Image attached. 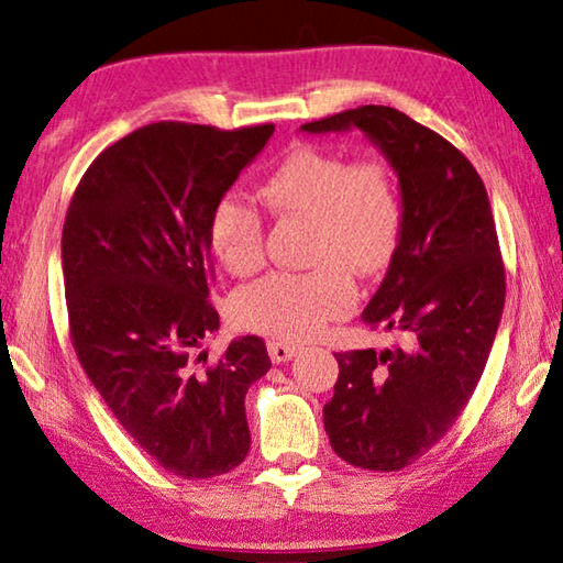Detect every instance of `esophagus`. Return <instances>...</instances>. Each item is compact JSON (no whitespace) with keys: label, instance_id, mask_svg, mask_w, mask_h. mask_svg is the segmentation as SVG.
<instances>
[{"label":"esophagus","instance_id":"obj_1","mask_svg":"<svg viewBox=\"0 0 563 563\" xmlns=\"http://www.w3.org/2000/svg\"><path fill=\"white\" fill-rule=\"evenodd\" d=\"M268 355L275 365H283V362H290L295 355H298V347L290 345V342H283V340H271Z\"/></svg>","mask_w":563,"mask_h":563}]
</instances>
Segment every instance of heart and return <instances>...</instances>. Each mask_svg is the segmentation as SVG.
<instances>
[{
  "instance_id": "obj_1",
  "label": "heart",
  "mask_w": 563,
  "mask_h": 563,
  "mask_svg": "<svg viewBox=\"0 0 563 563\" xmlns=\"http://www.w3.org/2000/svg\"><path fill=\"white\" fill-rule=\"evenodd\" d=\"M261 196L278 216L310 218L308 273H271L235 295V318L245 328L283 340H310L355 305L352 273L375 275L393 261L405 225L399 186L385 161L352 164L335 151L295 146ZM208 243L231 275L263 265V218L243 198H218L208 218Z\"/></svg>"
}]
</instances>
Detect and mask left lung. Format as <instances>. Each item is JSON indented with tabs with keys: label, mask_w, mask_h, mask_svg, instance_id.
Returning <instances> with one entry per match:
<instances>
[{
	"label": "left lung",
	"mask_w": 563,
	"mask_h": 563,
	"mask_svg": "<svg viewBox=\"0 0 563 563\" xmlns=\"http://www.w3.org/2000/svg\"><path fill=\"white\" fill-rule=\"evenodd\" d=\"M352 129L393 166L405 208L397 251L362 322L409 340L393 350L338 352L340 377L322 419L340 460L397 472L430 452L470 402L497 338L507 285L487 188L470 161L389 107L300 126Z\"/></svg>",
	"instance_id": "obj_1"
}]
</instances>
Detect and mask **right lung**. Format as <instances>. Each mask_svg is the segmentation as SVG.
<instances>
[{
	"instance_id": "add662e5",
	"label": "right lung",
	"mask_w": 563,
	"mask_h": 563,
	"mask_svg": "<svg viewBox=\"0 0 563 563\" xmlns=\"http://www.w3.org/2000/svg\"><path fill=\"white\" fill-rule=\"evenodd\" d=\"M273 131L148 123L99 154L66 211L64 290L84 373L131 440L184 479L231 472L251 450L245 393L271 369L265 342L235 338L206 369L194 352L221 325L208 218Z\"/></svg>"
}]
</instances>
